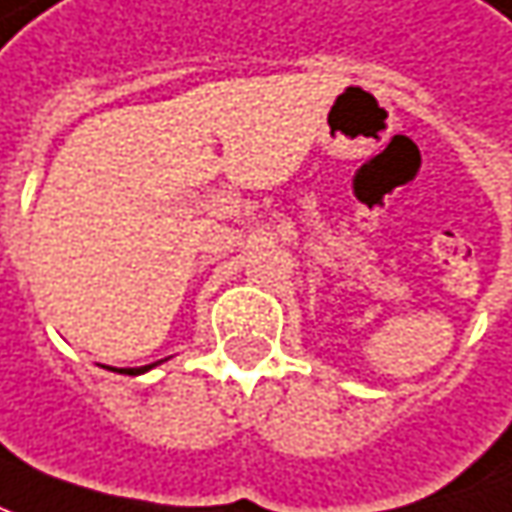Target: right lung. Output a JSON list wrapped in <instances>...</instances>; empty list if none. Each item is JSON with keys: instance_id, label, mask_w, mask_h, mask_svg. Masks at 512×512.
Listing matches in <instances>:
<instances>
[{"instance_id": "1", "label": "right lung", "mask_w": 512, "mask_h": 512, "mask_svg": "<svg viewBox=\"0 0 512 512\" xmlns=\"http://www.w3.org/2000/svg\"><path fill=\"white\" fill-rule=\"evenodd\" d=\"M159 362H153V365H144V368H121L124 374H130V376H138V374H144V371H150V368H156Z\"/></svg>"}]
</instances>
